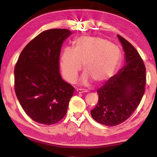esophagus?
Here are the masks:
<instances>
[{
	"label": "esophagus",
	"instance_id": "1",
	"mask_svg": "<svg viewBox=\"0 0 157 157\" xmlns=\"http://www.w3.org/2000/svg\"><path fill=\"white\" fill-rule=\"evenodd\" d=\"M76 91H77V93H78V94H82V93H86V92H88L87 90L80 89H77L76 90Z\"/></svg>",
	"mask_w": 157,
	"mask_h": 157
}]
</instances>
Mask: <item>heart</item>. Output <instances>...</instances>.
<instances>
[{
    "mask_svg": "<svg viewBox=\"0 0 157 157\" xmlns=\"http://www.w3.org/2000/svg\"><path fill=\"white\" fill-rule=\"evenodd\" d=\"M121 61V52L107 40L83 35L73 41V47L65 48L60 56L61 73L68 82L76 80L83 63L80 82L87 85L92 79L102 83L111 78Z\"/></svg>",
    "mask_w": 157,
    "mask_h": 157,
    "instance_id": "b5f03b06",
    "label": "heart"
}]
</instances>
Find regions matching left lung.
Returning a JSON list of instances; mask_svg holds the SVG:
<instances>
[{"label": "left lung", "mask_w": 157, "mask_h": 157, "mask_svg": "<svg viewBox=\"0 0 157 157\" xmlns=\"http://www.w3.org/2000/svg\"><path fill=\"white\" fill-rule=\"evenodd\" d=\"M125 65L98 90V103L91 111L92 118L107 126L122 123L131 117L141 101L146 83L145 66L136 48L120 35Z\"/></svg>", "instance_id": "1"}]
</instances>
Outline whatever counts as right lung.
<instances>
[{
  "mask_svg": "<svg viewBox=\"0 0 157 157\" xmlns=\"http://www.w3.org/2000/svg\"><path fill=\"white\" fill-rule=\"evenodd\" d=\"M71 34L64 29L41 32L25 46L15 65L16 96L26 114L38 123H57L67 111L75 89L61 77L59 57Z\"/></svg>",
  "mask_w": 157,
  "mask_h": 157,
  "instance_id": "add662e5",
  "label": "right lung"
}]
</instances>
